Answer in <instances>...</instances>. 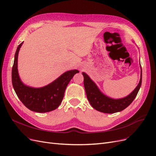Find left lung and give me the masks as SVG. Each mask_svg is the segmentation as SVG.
Masks as SVG:
<instances>
[{
	"label": "left lung",
	"instance_id": "8db88e82",
	"mask_svg": "<svg viewBox=\"0 0 156 156\" xmlns=\"http://www.w3.org/2000/svg\"><path fill=\"white\" fill-rule=\"evenodd\" d=\"M140 67L141 78L137 86L129 95L120 99H113L103 94L88 75L82 73L86 95L91 106L97 111L107 114H112L124 110L133 101L140 89L142 82L141 65Z\"/></svg>",
	"mask_w": 156,
	"mask_h": 156
}]
</instances>
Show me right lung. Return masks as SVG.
<instances>
[{"mask_svg":"<svg viewBox=\"0 0 156 156\" xmlns=\"http://www.w3.org/2000/svg\"><path fill=\"white\" fill-rule=\"evenodd\" d=\"M23 42L16 49L11 74L15 93L23 104L32 111L48 112L53 111L60 105L68 83L79 71L76 69L67 71L43 87L33 88L24 85L21 82L17 69L19 52Z\"/></svg>","mask_w":156,"mask_h":156,"instance_id":"obj_1","label":"right lung"}]
</instances>
